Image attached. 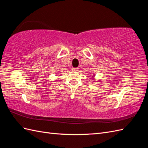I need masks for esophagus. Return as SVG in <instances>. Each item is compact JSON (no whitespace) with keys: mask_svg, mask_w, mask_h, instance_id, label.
Wrapping results in <instances>:
<instances>
[{"mask_svg":"<svg viewBox=\"0 0 148 148\" xmlns=\"http://www.w3.org/2000/svg\"><path fill=\"white\" fill-rule=\"evenodd\" d=\"M78 70H79V68H78V67H76V68H74V69H73V70L75 71H78Z\"/></svg>","mask_w":148,"mask_h":148,"instance_id":"34e87169","label":"esophagus"}]
</instances>
